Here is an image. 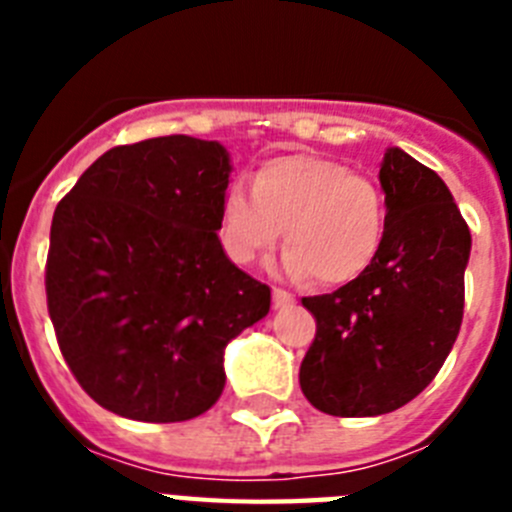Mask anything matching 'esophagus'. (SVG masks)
<instances>
[{
    "label": "esophagus",
    "mask_w": 512,
    "mask_h": 512,
    "mask_svg": "<svg viewBox=\"0 0 512 512\" xmlns=\"http://www.w3.org/2000/svg\"><path fill=\"white\" fill-rule=\"evenodd\" d=\"M271 297H274V307H277V310L295 305V297L289 295V292H284V289H274V292H271Z\"/></svg>",
    "instance_id": "1"
}]
</instances>
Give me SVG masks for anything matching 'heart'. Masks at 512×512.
Masks as SVG:
<instances>
[{"mask_svg": "<svg viewBox=\"0 0 512 512\" xmlns=\"http://www.w3.org/2000/svg\"><path fill=\"white\" fill-rule=\"evenodd\" d=\"M282 230L289 279L315 277L323 287H341L377 261L387 210L379 189L348 166L292 153L266 161L253 189L228 187L220 207V238L235 264L264 259Z\"/></svg>", "mask_w": 512, "mask_h": 512, "instance_id": "obj_1", "label": "heart"}]
</instances>
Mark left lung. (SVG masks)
<instances>
[{"mask_svg":"<svg viewBox=\"0 0 512 512\" xmlns=\"http://www.w3.org/2000/svg\"><path fill=\"white\" fill-rule=\"evenodd\" d=\"M379 184L387 230L364 277L305 297L318 333L300 366L312 408L374 418L408 405L433 382L464 315L472 235L441 176L392 146Z\"/></svg>","mask_w":512,"mask_h":512,"instance_id":"8db88e82","label":"left lung"}]
</instances>
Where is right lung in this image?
<instances>
[{
	"instance_id": "add662e5",
	"label": "right lung",
	"mask_w": 512,
	"mask_h": 512,
	"mask_svg": "<svg viewBox=\"0 0 512 512\" xmlns=\"http://www.w3.org/2000/svg\"><path fill=\"white\" fill-rule=\"evenodd\" d=\"M230 153L189 135L117 146L53 212L45 269L61 354L102 408L182 423L223 395L225 346L266 318L271 289L228 259Z\"/></svg>"
}]
</instances>
